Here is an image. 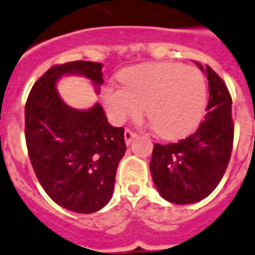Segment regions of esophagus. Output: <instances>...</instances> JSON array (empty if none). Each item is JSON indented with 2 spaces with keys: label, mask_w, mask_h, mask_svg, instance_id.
Segmentation results:
<instances>
[{
  "label": "esophagus",
  "mask_w": 255,
  "mask_h": 255,
  "mask_svg": "<svg viewBox=\"0 0 255 255\" xmlns=\"http://www.w3.org/2000/svg\"><path fill=\"white\" fill-rule=\"evenodd\" d=\"M136 136H137V134L134 133L133 131H131V129H128V128H127V129L124 131V140H126V144H127V145L131 144L132 140H133Z\"/></svg>",
  "instance_id": "34e87169"
}]
</instances>
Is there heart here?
Masks as SVG:
<instances>
[{"mask_svg":"<svg viewBox=\"0 0 255 255\" xmlns=\"http://www.w3.org/2000/svg\"><path fill=\"white\" fill-rule=\"evenodd\" d=\"M122 85H108L102 102L115 124L137 118L147 119L160 137L175 140L196 129L207 105V84L202 72L180 63H146L124 70Z\"/></svg>","mask_w":255,"mask_h":255,"instance_id":"1","label":"heart"}]
</instances>
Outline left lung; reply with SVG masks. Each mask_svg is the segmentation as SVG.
I'll use <instances>...</instances> for the list:
<instances>
[{
  "mask_svg": "<svg viewBox=\"0 0 255 255\" xmlns=\"http://www.w3.org/2000/svg\"><path fill=\"white\" fill-rule=\"evenodd\" d=\"M197 63V62H196ZM197 66L209 80L207 114L194 133L176 144H154L150 172L158 192L172 204H194L218 187L233 145L232 98L210 66Z\"/></svg>",
  "mask_w": 255,
  "mask_h": 255,
  "instance_id": "left-lung-1",
  "label": "left lung"
}]
</instances>
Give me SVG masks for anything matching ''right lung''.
Wrapping results in <instances>:
<instances>
[{
	"label": "right lung",
	"instance_id": "obj_1",
	"mask_svg": "<svg viewBox=\"0 0 255 255\" xmlns=\"http://www.w3.org/2000/svg\"><path fill=\"white\" fill-rule=\"evenodd\" d=\"M101 70V63L89 61L53 66L25 102V142L36 176L55 204L80 214L101 210L110 201L127 149L124 128L109 124L100 104L88 110L70 108L55 84L63 75H80L98 87Z\"/></svg>",
	"mask_w": 255,
	"mask_h": 255
}]
</instances>
